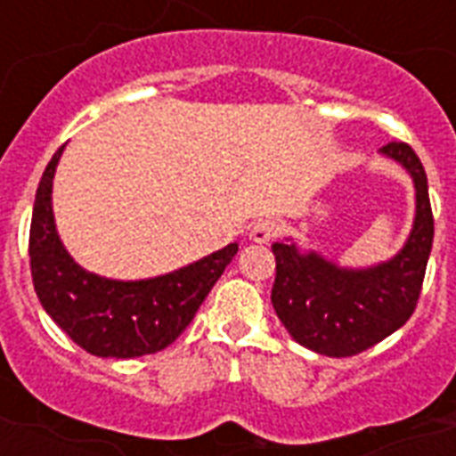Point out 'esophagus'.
<instances>
[{"mask_svg": "<svg viewBox=\"0 0 456 456\" xmlns=\"http://www.w3.org/2000/svg\"><path fill=\"white\" fill-rule=\"evenodd\" d=\"M279 232H281V224H279L277 220H257L253 227H250V241L256 243H267L272 241L274 236H279Z\"/></svg>", "mask_w": 456, "mask_h": 456, "instance_id": "34e87169", "label": "esophagus"}]
</instances>
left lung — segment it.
<instances>
[{"label":"left lung","instance_id":"8db88e82","mask_svg":"<svg viewBox=\"0 0 456 456\" xmlns=\"http://www.w3.org/2000/svg\"><path fill=\"white\" fill-rule=\"evenodd\" d=\"M379 153L403 165L417 191L414 224L395 256L369 267H343L317 250H300L293 239L272 243L274 312L296 343L326 357H350L397 331L411 317L424 284L433 246L424 165L403 142H390Z\"/></svg>","mask_w":456,"mask_h":456}]
</instances>
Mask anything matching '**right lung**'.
Masks as SVG:
<instances>
[{"instance_id": "add662e5", "label": "right lung", "mask_w": 456, "mask_h": 456, "mask_svg": "<svg viewBox=\"0 0 456 456\" xmlns=\"http://www.w3.org/2000/svg\"><path fill=\"white\" fill-rule=\"evenodd\" d=\"M63 149L46 165L32 208L30 272L39 303L89 354L130 360L158 353L189 326L239 243L151 279L123 281L87 272L70 257L53 220V175Z\"/></svg>"}]
</instances>
